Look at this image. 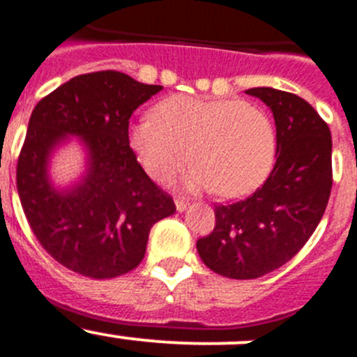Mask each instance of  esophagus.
Here are the masks:
<instances>
[{
    "label": "esophagus",
    "instance_id": "esophagus-1",
    "mask_svg": "<svg viewBox=\"0 0 357 357\" xmlns=\"http://www.w3.org/2000/svg\"><path fill=\"white\" fill-rule=\"evenodd\" d=\"M186 208H188V202H186L185 199H176V211L183 213L186 211Z\"/></svg>",
    "mask_w": 357,
    "mask_h": 357
}]
</instances>
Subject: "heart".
I'll return each instance as SVG.
<instances>
[{
    "label": "heart",
    "mask_w": 357,
    "mask_h": 357,
    "mask_svg": "<svg viewBox=\"0 0 357 357\" xmlns=\"http://www.w3.org/2000/svg\"><path fill=\"white\" fill-rule=\"evenodd\" d=\"M128 128V146L155 181L172 178L188 160V190H215L239 197L261 185L271 171L276 133L271 119L255 103L234 98L174 95L153 107Z\"/></svg>",
    "instance_id": "b5f03b06"
}]
</instances>
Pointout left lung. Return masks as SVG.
Listing matches in <instances>:
<instances>
[{"label":"left lung","instance_id":"8db88e82","mask_svg":"<svg viewBox=\"0 0 357 357\" xmlns=\"http://www.w3.org/2000/svg\"><path fill=\"white\" fill-rule=\"evenodd\" d=\"M271 109L276 162L245 201L216 206L213 232L197 241L199 257L227 278L252 280L291 261L314 234L331 194V132L306 100L275 88H252Z\"/></svg>","mask_w":357,"mask_h":357}]
</instances>
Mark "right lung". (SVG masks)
Returning a JSON list of instances; mask_svg holds the SVG:
<instances>
[{
	"mask_svg": "<svg viewBox=\"0 0 357 357\" xmlns=\"http://www.w3.org/2000/svg\"><path fill=\"white\" fill-rule=\"evenodd\" d=\"M114 70L77 75L36 103L17 162V192L33 234L59 264L89 278L141 264L158 220L176 211L128 146L133 111L162 91ZM85 146V172L68 187L50 178L55 149Z\"/></svg>",
	"mask_w": 357,
	"mask_h": 357,
	"instance_id": "right-lung-1",
	"label": "right lung"
}]
</instances>
